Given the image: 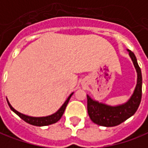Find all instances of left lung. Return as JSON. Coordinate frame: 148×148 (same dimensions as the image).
Segmentation results:
<instances>
[{"mask_svg": "<svg viewBox=\"0 0 148 148\" xmlns=\"http://www.w3.org/2000/svg\"><path fill=\"white\" fill-rule=\"evenodd\" d=\"M127 51L137 72V83L130 99L121 104L112 106L99 102L98 100L92 99L90 95H87L88 115L94 123L101 126L112 127L124 122L135 113L141 102L143 83L141 69L138 66L134 53L129 49H127Z\"/></svg>", "mask_w": 148, "mask_h": 148, "instance_id": "1", "label": "left lung"}]
</instances>
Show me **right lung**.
I'll list each match as a JSON object with an SVG mask.
<instances>
[{"mask_svg": "<svg viewBox=\"0 0 148 148\" xmlns=\"http://www.w3.org/2000/svg\"><path fill=\"white\" fill-rule=\"evenodd\" d=\"M73 94H74V92H72V93L69 95V97H68L67 99L65 101V103L61 105V108H59L57 112H54L53 114H51V115H49V116H27V115H25L23 113H21V112H19L18 111H17L16 109H14V108H13L7 98L6 99L7 102H8V104H9V106H10V108L11 110L14 112H15L20 118H22V119L23 121H25L26 122H27V123L32 125H36V126H45V125H49L54 124V123L57 122L58 121L61 119V117L62 116V115H63L64 112H65V109H66V106H67V104L69 103V100H70V97L72 96Z\"/></svg>", "mask_w": 148, "mask_h": 148, "instance_id": "1", "label": "right lung"}]
</instances>
